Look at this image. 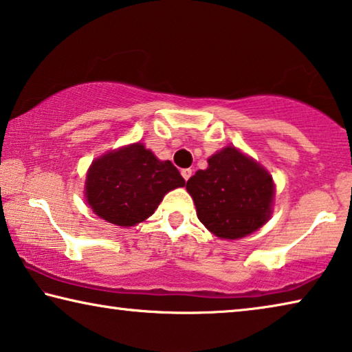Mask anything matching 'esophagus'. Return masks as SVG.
<instances>
[{"instance_id":"1","label":"esophagus","mask_w":352,"mask_h":352,"mask_svg":"<svg viewBox=\"0 0 352 352\" xmlns=\"http://www.w3.org/2000/svg\"><path fill=\"white\" fill-rule=\"evenodd\" d=\"M181 175H182L184 179L188 181L190 177H192V170H190V168H184V170L181 171Z\"/></svg>"}]
</instances>
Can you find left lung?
I'll list each match as a JSON object with an SVG mask.
<instances>
[{"label": "left lung", "mask_w": 352, "mask_h": 352, "mask_svg": "<svg viewBox=\"0 0 352 352\" xmlns=\"http://www.w3.org/2000/svg\"><path fill=\"white\" fill-rule=\"evenodd\" d=\"M209 166L187 181L199 221L220 239L256 232L272 215L274 182L270 173L237 149L226 146L207 159Z\"/></svg>", "instance_id": "obj_1"}]
</instances>
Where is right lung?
I'll return each instance as SVG.
<instances>
[{
    "instance_id": "add662e5",
    "label": "right lung",
    "mask_w": 352,
    "mask_h": 352,
    "mask_svg": "<svg viewBox=\"0 0 352 352\" xmlns=\"http://www.w3.org/2000/svg\"><path fill=\"white\" fill-rule=\"evenodd\" d=\"M184 186L186 181L170 160H159L137 142L91 162L85 198L102 220L131 228L151 217L166 193Z\"/></svg>"
}]
</instances>
